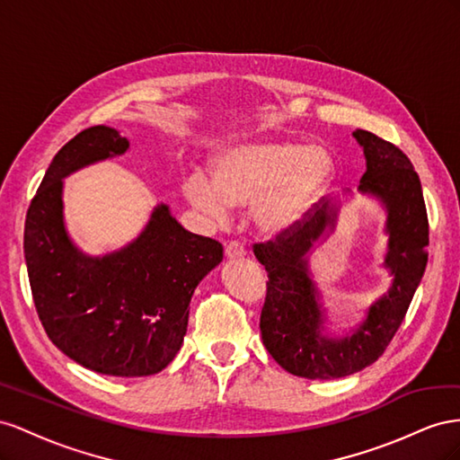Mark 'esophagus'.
<instances>
[{
	"label": "esophagus",
	"instance_id": "esophagus-1",
	"mask_svg": "<svg viewBox=\"0 0 460 460\" xmlns=\"http://www.w3.org/2000/svg\"><path fill=\"white\" fill-rule=\"evenodd\" d=\"M226 256L227 260H239L244 256V246L237 241H231L229 244H226Z\"/></svg>",
	"mask_w": 460,
	"mask_h": 460
}]
</instances>
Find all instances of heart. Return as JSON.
<instances>
[{
    "label": "heart",
    "mask_w": 460,
    "mask_h": 460,
    "mask_svg": "<svg viewBox=\"0 0 460 460\" xmlns=\"http://www.w3.org/2000/svg\"><path fill=\"white\" fill-rule=\"evenodd\" d=\"M333 177V155L318 144L254 140L219 152L212 179L192 173L182 190L209 221L223 223L231 209L252 208L254 227L264 237H281L310 214Z\"/></svg>",
    "instance_id": "heart-1"
}]
</instances>
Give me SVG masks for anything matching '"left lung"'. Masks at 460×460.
I'll return each instance as SVG.
<instances>
[{"label": "left lung", "mask_w": 460, "mask_h": 460, "mask_svg": "<svg viewBox=\"0 0 460 460\" xmlns=\"http://www.w3.org/2000/svg\"><path fill=\"white\" fill-rule=\"evenodd\" d=\"M352 137L366 157L358 192L377 200L385 212L382 266L391 275L387 293L368 306L366 318L350 332L332 333L308 264V254L335 231L341 200H322L295 229L254 244L270 278L260 316L261 341L275 362L298 377L335 379L374 364L402 323L428 264V214L411 160L368 130L357 128Z\"/></svg>", "instance_id": "8db88e82"}]
</instances>
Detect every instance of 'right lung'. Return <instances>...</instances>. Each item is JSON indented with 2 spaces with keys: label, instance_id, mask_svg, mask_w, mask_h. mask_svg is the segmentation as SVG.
<instances>
[{
  "label": "right lung",
  "instance_id": "obj_1",
  "mask_svg": "<svg viewBox=\"0 0 460 460\" xmlns=\"http://www.w3.org/2000/svg\"><path fill=\"white\" fill-rule=\"evenodd\" d=\"M128 140L90 127L56 154L24 221V260L48 337L84 368L140 377L162 372L187 335L194 288L223 260V246L187 231L157 204L137 239L90 256L65 226L63 179L123 155Z\"/></svg>",
  "mask_w": 460,
  "mask_h": 460
}]
</instances>
